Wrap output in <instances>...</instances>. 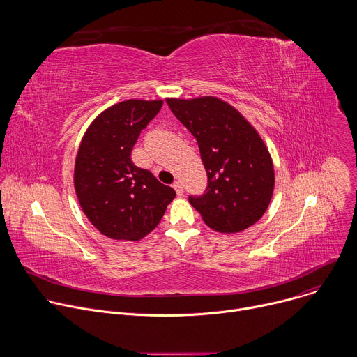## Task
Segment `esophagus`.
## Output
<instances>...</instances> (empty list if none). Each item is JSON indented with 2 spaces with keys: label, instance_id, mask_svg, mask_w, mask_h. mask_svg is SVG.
<instances>
[{
  "label": "esophagus",
  "instance_id": "esophagus-1",
  "mask_svg": "<svg viewBox=\"0 0 357 357\" xmlns=\"http://www.w3.org/2000/svg\"><path fill=\"white\" fill-rule=\"evenodd\" d=\"M172 188L175 189V192H176V195H178V196H182V195H183V186H182V183H181V182H174Z\"/></svg>",
  "mask_w": 357,
  "mask_h": 357
}]
</instances>
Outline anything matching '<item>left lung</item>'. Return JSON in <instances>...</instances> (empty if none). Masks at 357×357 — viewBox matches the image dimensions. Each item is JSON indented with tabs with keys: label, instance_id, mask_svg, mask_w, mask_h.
Instances as JSON below:
<instances>
[{
	"label": "left lung",
	"instance_id": "1",
	"mask_svg": "<svg viewBox=\"0 0 357 357\" xmlns=\"http://www.w3.org/2000/svg\"><path fill=\"white\" fill-rule=\"evenodd\" d=\"M175 117L196 138L208 172L206 193L189 197L211 229L240 233L266 213L275 185L270 151L252 124L215 96L167 98Z\"/></svg>",
	"mask_w": 357,
	"mask_h": 357
}]
</instances>
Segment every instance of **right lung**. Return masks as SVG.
Instances as JSON below:
<instances>
[{"instance_id": "1", "label": "right lung", "mask_w": 357, "mask_h": 357, "mask_svg": "<svg viewBox=\"0 0 357 357\" xmlns=\"http://www.w3.org/2000/svg\"><path fill=\"white\" fill-rule=\"evenodd\" d=\"M162 100L130 98L101 112L87 127L75 161L73 183L90 223L113 240L137 241L161 222L175 190L131 161L142 128Z\"/></svg>"}]
</instances>
